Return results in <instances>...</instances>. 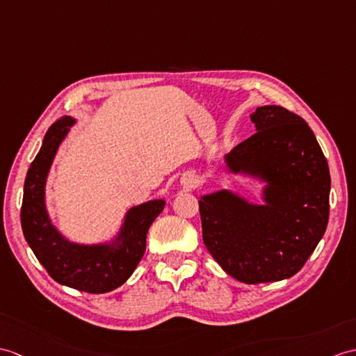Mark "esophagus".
Returning <instances> with one entry per match:
<instances>
[{
  "mask_svg": "<svg viewBox=\"0 0 356 356\" xmlns=\"http://www.w3.org/2000/svg\"><path fill=\"white\" fill-rule=\"evenodd\" d=\"M181 184H184V186L186 189H193V188H195L198 185V179L195 176H188V177L184 179V181H181Z\"/></svg>",
  "mask_w": 356,
  "mask_h": 356,
  "instance_id": "esophagus-1",
  "label": "esophagus"
}]
</instances>
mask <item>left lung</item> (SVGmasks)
I'll return each instance as SVG.
<instances>
[{
	"instance_id": "left-lung-1",
	"label": "left lung",
	"mask_w": 356,
	"mask_h": 356,
	"mask_svg": "<svg viewBox=\"0 0 356 356\" xmlns=\"http://www.w3.org/2000/svg\"><path fill=\"white\" fill-rule=\"evenodd\" d=\"M256 134L225 156L234 175L264 181L262 202L229 189L198 200L203 241L229 276L244 284L294 276L323 238L330 176L316 135L285 107H258Z\"/></svg>"
}]
</instances>
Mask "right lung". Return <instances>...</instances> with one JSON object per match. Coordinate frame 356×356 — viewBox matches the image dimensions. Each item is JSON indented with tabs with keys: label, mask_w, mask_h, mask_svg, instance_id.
<instances>
[{
	"label": "right lung",
	"mask_w": 356,
	"mask_h": 356,
	"mask_svg": "<svg viewBox=\"0 0 356 356\" xmlns=\"http://www.w3.org/2000/svg\"><path fill=\"white\" fill-rule=\"evenodd\" d=\"M74 124L72 117H63L48 129L24 184L21 226L30 249L56 282L103 294L121 286L138 267L145 252L148 229L163 211L165 200L130 208L118 234L107 243L79 244L63 236L48 216L45 185L57 148Z\"/></svg>",
	"instance_id": "obj_1"
}]
</instances>
